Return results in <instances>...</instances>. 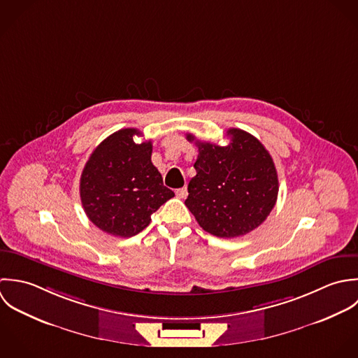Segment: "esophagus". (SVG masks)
Returning <instances> with one entry per match:
<instances>
[{"mask_svg":"<svg viewBox=\"0 0 358 358\" xmlns=\"http://www.w3.org/2000/svg\"><path fill=\"white\" fill-rule=\"evenodd\" d=\"M176 195H177L180 199H185V198H187V195H188V191H187V188L184 187V188L177 189V191H176Z\"/></svg>","mask_w":358,"mask_h":358,"instance_id":"obj_1","label":"esophagus"}]
</instances>
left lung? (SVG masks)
<instances>
[{"label":"left lung","instance_id":"1","mask_svg":"<svg viewBox=\"0 0 358 358\" xmlns=\"http://www.w3.org/2000/svg\"><path fill=\"white\" fill-rule=\"evenodd\" d=\"M227 136L229 143L220 146L187 134L199 155L185 205L206 232L236 238L257 228L271 213L278 176L271 155L256 137L239 129H229Z\"/></svg>","mask_w":358,"mask_h":358}]
</instances>
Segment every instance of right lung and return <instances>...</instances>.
Wrapping results in <instances>:
<instances>
[{
	"instance_id": "1",
	"label": "right lung",
	"mask_w": 358,
	"mask_h": 358,
	"mask_svg": "<svg viewBox=\"0 0 358 358\" xmlns=\"http://www.w3.org/2000/svg\"><path fill=\"white\" fill-rule=\"evenodd\" d=\"M137 129H122L99 143L80 178L87 217L103 232L130 238L141 232L174 192L152 164V141L137 143Z\"/></svg>"
}]
</instances>
